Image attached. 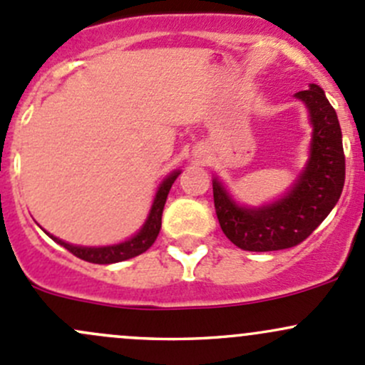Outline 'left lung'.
I'll use <instances>...</instances> for the list:
<instances>
[{"mask_svg": "<svg viewBox=\"0 0 365 365\" xmlns=\"http://www.w3.org/2000/svg\"><path fill=\"white\" fill-rule=\"evenodd\" d=\"M295 98L308 108L313 138L308 164L292 189L273 205L247 208L213 180L218 224L241 250L273 252L302 243L332 212L343 192L344 152L336 110L314 83Z\"/></svg>", "mask_w": 365, "mask_h": 365, "instance_id": "obj_1", "label": "left lung"}]
</instances>
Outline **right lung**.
Here are the masks:
<instances>
[{
    "instance_id": "right-lung-1",
    "label": "right lung",
    "mask_w": 365,
    "mask_h": 365,
    "mask_svg": "<svg viewBox=\"0 0 365 365\" xmlns=\"http://www.w3.org/2000/svg\"><path fill=\"white\" fill-rule=\"evenodd\" d=\"M180 175V171H173L168 178H164V182L159 185L155 199L152 202L150 213H148L147 222L143 224V227L140 229V232L134 234L131 240L124 241V243L112 245V247H76V245H70L66 241L59 240V237H52L56 243H59L61 247L66 248L68 252H71L73 255L78 257V259L87 260L92 264H113V262H122V260L133 259V257L140 255V253L147 252L152 247L153 241L157 240L160 231V218H163V210L166 205L168 194H170L171 185L175 183L176 176Z\"/></svg>"
}]
</instances>
